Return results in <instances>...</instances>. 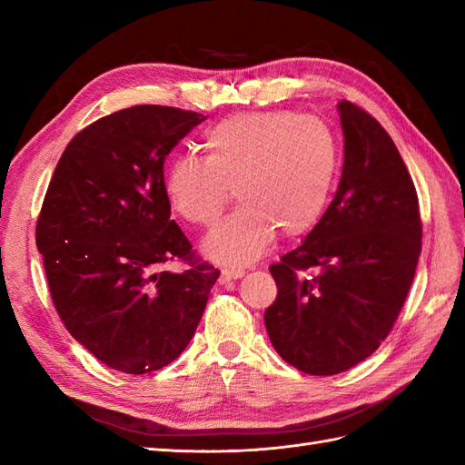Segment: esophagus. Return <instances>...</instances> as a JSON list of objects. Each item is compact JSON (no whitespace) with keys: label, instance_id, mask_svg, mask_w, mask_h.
Instances as JSON below:
<instances>
[{"label":"esophagus","instance_id":"esophagus-1","mask_svg":"<svg viewBox=\"0 0 465 465\" xmlns=\"http://www.w3.org/2000/svg\"><path fill=\"white\" fill-rule=\"evenodd\" d=\"M244 273H246L244 267H224L221 272V281L224 283V281H231V279H241L244 277Z\"/></svg>","mask_w":465,"mask_h":465}]
</instances>
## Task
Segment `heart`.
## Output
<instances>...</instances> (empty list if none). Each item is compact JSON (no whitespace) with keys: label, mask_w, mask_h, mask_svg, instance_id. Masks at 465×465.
<instances>
[{"label":"heart","mask_w":465,"mask_h":465,"mask_svg":"<svg viewBox=\"0 0 465 465\" xmlns=\"http://www.w3.org/2000/svg\"><path fill=\"white\" fill-rule=\"evenodd\" d=\"M205 161L178 157L164 171V195L176 213L211 227L232 188L242 205L211 232L203 252L219 263L260 258L277 231H311L328 207L340 168V143L326 122L292 112L234 116L211 128Z\"/></svg>","instance_id":"b5f03b06"}]
</instances>
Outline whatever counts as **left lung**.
<instances>
[{
	"label": "left lung",
	"instance_id": "left-lung-1",
	"mask_svg": "<svg viewBox=\"0 0 465 465\" xmlns=\"http://www.w3.org/2000/svg\"><path fill=\"white\" fill-rule=\"evenodd\" d=\"M337 110L345 137L340 186L302 244L270 267L277 299L263 314L281 359L314 376L355 367L386 340L423 234L413 180L388 132L353 103Z\"/></svg>",
	"mask_w": 465,
	"mask_h": 465
}]
</instances>
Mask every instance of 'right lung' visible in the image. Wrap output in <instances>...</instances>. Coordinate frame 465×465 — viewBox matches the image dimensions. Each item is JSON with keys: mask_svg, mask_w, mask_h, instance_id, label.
Returning a JSON list of instances; mask_svg holds the SVG:
<instances>
[{"mask_svg": "<svg viewBox=\"0 0 465 465\" xmlns=\"http://www.w3.org/2000/svg\"><path fill=\"white\" fill-rule=\"evenodd\" d=\"M205 116L139 104L93 122L65 147L42 203L36 246L55 311L106 367L145 374L198 328L219 270L195 260L171 219L163 166ZM184 259L186 272H163Z\"/></svg>", "mask_w": 465, "mask_h": 465, "instance_id": "right-lung-1", "label": "right lung"}]
</instances>
